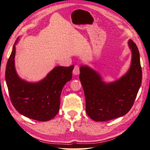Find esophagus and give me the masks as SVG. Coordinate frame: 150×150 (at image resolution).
Listing matches in <instances>:
<instances>
[{
    "mask_svg": "<svg viewBox=\"0 0 150 150\" xmlns=\"http://www.w3.org/2000/svg\"><path fill=\"white\" fill-rule=\"evenodd\" d=\"M79 73H80V68H79V67L78 66V65L75 66V67H74V69H73V75H77L79 74Z\"/></svg>",
    "mask_w": 150,
    "mask_h": 150,
    "instance_id": "obj_1",
    "label": "esophagus"
}]
</instances>
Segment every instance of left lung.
<instances>
[{"mask_svg":"<svg viewBox=\"0 0 150 150\" xmlns=\"http://www.w3.org/2000/svg\"><path fill=\"white\" fill-rule=\"evenodd\" d=\"M132 62L127 72L113 82L106 83L99 73L81 65L79 79L84 91L86 113L96 122H105L125 115L134 103L142 84V71L137 45L129 39Z\"/></svg>","mask_w":150,"mask_h":150,"instance_id":"8db88e82","label":"left lung"}]
</instances>
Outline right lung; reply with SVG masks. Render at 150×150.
<instances>
[{
    "instance_id": "obj_1",
    "label": "right lung",
    "mask_w": 150,
    "mask_h": 150,
    "mask_svg": "<svg viewBox=\"0 0 150 150\" xmlns=\"http://www.w3.org/2000/svg\"><path fill=\"white\" fill-rule=\"evenodd\" d=\"M16 39L6 64L5 78L12 103L25 117L47 122L59 111L61 93L64 85L72 79L74 65L55 67L43 79L31 83L18 77L15 65Z\"/></svg>"
}]
</instances>
